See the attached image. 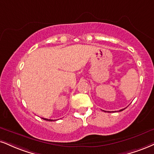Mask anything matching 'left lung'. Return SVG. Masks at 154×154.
Returning a JSON list of instances; mask_svg holds the SVG:
<instances>
[{"mask_svg": "<svg viewBox=\"0 0 154 154\" xmlns=\"http://www.w3.org/2000/svg\"><path fill=\"white\" fill-rule=\"evenodd\" d=\"M125 109H121V110H120V111H123V110H124ZM106 112V111H105Z\"/></svg>", "mask_w": 154, "mask_h": 154, "instance_id": "left-lung-1", "label": "left lung"}]
</instances>
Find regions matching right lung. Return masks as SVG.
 I'll return each mask as SVG.
<instances>
[{
	"mask_svg": "<svg viewBox=\"0 0 154 154\" xmlns=\"http://www.w3.org/2000/svg\"><path fill=\"white\" fill-rule=\"evenodd\" d=\"M43 119H44V120L45 121H54V120H51V119H43V118H42ZM56 121V120H55Z\"/></svg>",
	"mask_w": 154,
	"mask_h": 154,
	"instance_id": "add662e5",
	"label": "right lung"
}]
</instances>
